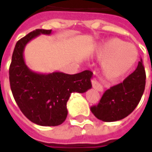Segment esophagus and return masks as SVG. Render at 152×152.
I'll list each match as a JSON object with an SVG mask.
<instances>
[{
    "label": "esophagus",
    "instance_id": "1",
    "mask_svg": "<svg viewBox=\"0 0 152 152\" xmlns=\"http://www.w3.org/2000/svg\"><path fill=\"white\" fill-rule=\"evenodd\" d=\"M91 82H92V86L94 89H96V90H98V91H102V89H102V85H101L100 83L98 82L95 79H93L92 80H91Z\"/></svg>",
    "mask_w": 152,
    "mask_h": 152
}]
</instances>
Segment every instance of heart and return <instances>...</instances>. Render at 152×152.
<instances>
[{
	"instance_id": "1",
	"label": "heart",
	"mask_w": 152,
	"mask_h": 152,
	"mask_svg": "<svg viewBox=\"0 0 152 152\" xmlns=\"http://www.w3.org/2000/svg\"><path fill=\"white\" fill-rule=\"evenodd\" d=\"M95 55L101 62L102 76L109 81H115L125 76L137 58L134 45L124 43L118 38H110L96 47Z\"/></svg>"
}]
</instances>
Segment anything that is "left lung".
I'll use <instances>...</instances> for the list:
<instances>
[{"label":"left lung","mask_w":152,"mask_h":152,"mask_svg":"<svg viewBox=\"0 0 152 152\" xmlns=\"http://www.w3.org/2000/svg\"><path fill=\"white\" fill-rule=\"evenodd\" d=\"M145 85L146 72L141 59L135 71L123 82L106 90L98 105L91 107V112L99 120L105 122L124 119L139 103Z\"/></svg>","instance_id":"1"}]
</instances>
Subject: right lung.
Wrapping results in <instances>:
<instances>
[{"label":"right lung","instance_id":"right-lung-1","mask_svg":"<svg viewBox=\"0 0 152 152\" xmlns=\"http://www.w3.org/2000/svg\"><path fill=\"white\" fill-rule=\"evenodd\" d=\"M51 32L52 30L37 29L18 40L9 70L15 102L28 120L41 126H57L63 123L71 94H82L92 87L93 73L89 70L69 75L59 72L40 74L28 68L23 58L26 45L39 35Z\"/></svg>","mask_w":152,"mask_h":152}]
</instances>
